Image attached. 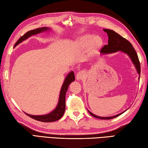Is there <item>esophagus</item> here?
<instances>
[{
  "label": "esophagus",
  "instance_id": "1",
  "mask_svg": "<svg viewBox=\"0 0 148 148\" xmlns=\"http://www.w3.org/2000/svg\"><path fill=\"white\" fill-rule=\"evenodd\" d=\"M84 77H85V74H84L83 71H79L76 75V79L77 80L83 79Z\"/></svg>",
  "mask_w": 148,
  "mask_h": 148
}]
</instances>
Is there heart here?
Returning <instances> with one entry per match:
<instances>
[{"label":"heart","mask_w":148,"mask_h":148,"mask_svg":"<svg viewBox=\"0 0 148 148\" xmlns=\"http://www.w3.org/2000/svg\"><path fill=\"white\" fill-rule=\"evenodd\" d=\"M102 39L99 36H91L86 34L81 37L79 40V45L83 49L90 48L92 51L98 50L102 46Z\"/></svg>","instance_id":"obj_1"}]
</instances>
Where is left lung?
Instances as JSON below:
<instances>
[{
    "instance_id": "obj_1",
    "label": "left lung",
    "mask_w": 148,
    "mask_h": 148,
    "mask_svg": "<svg viewBox=\"0 0 148 148\" xmlns=\"http://www.w3.org/2000/svg\"><path fill=\"white\" fill-rule=\"evenodd\" d=\"M103 31L108 34V45H105L104 46L102 47V48L100 50V53L102 54L104 53H114L118 51H121L124 52L130 56L132 61L134 63V64L136 67L137 71L139 74H140V62L139 60V58L136 50L134 49V47L132 46V45L128 41V40L125 39L124 37L121 36L119 34H117L114 31L109 29H103ZM140 79V76H139ZM90 114L92 115L93 117L98 119H110L114 118L117 116L121 115L124 112L121 113H119V114H117L114 116H111V117H100V116H98L97 115L93 114V113L90 112L88 111Z\"/></svg>"
}]
</instances>
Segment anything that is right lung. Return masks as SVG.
<instances>
[{
    "instance_id": "right-lung-1",
    "label": "right lung",
    "mask_w": 148,
    "mask_h": 148,
    "mask_svg": "<svg viewBox=\"0 0 148 148\" xmlns=\"http://www.w3.org/2000/svg\"><path fill=\"white\" fill-rule=\"evenodd\" d=\"M48 28L43 27V28H38V29H34L30 30L29 32H26L23 36H21L20 39H19L17 42H16L14 47L16 46L18 44H20L23 40H25L26 39L29 38L31 36H33L34 34H37L38 33H40L44 31H46L48 30ZM75 80V76L73 71L71 72L66 77L65 81L63 85L62 86V89L60 91V93L59 97V101L58 103V106L56 107V109L54 111L50 112L49 114H45V115H40V116H35V115H30L28 114L27 113L25 114L29 116L31 118L36 119V120L42 121V122H52L58 120L60 119L62 116L64 115L65 110V94L66 92H67L69 84H70L72 81Z\"/></svg>"
}]
</instances>
